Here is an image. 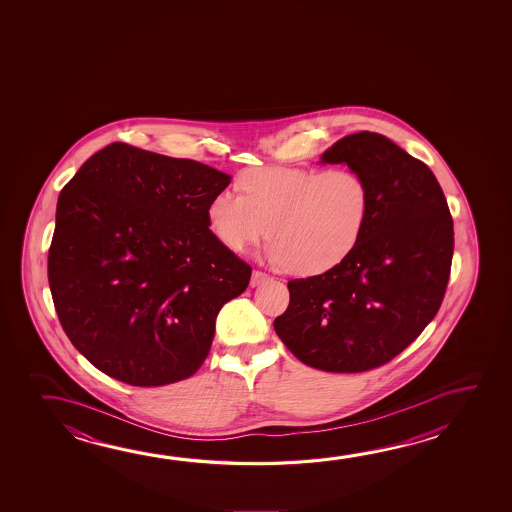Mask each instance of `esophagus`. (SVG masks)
Listing matches in <instances>:
<instances>
[{"label": "esophagus", "mask_w": 512, "mask_h": 512, "mask_svg": "<svg viewBox=\"0 0 512 512\" xmlns=\"http://www.w3.org/2000/svg\"><path fill=\"white\" fill-rule=\"evenodd\" d=\"M268 278V275H266V273H262V271H253L252 280H250V285H252V287H257V285L262 284V282H266Z\"/></svg>", "instance_id": "1"}]
</instances>
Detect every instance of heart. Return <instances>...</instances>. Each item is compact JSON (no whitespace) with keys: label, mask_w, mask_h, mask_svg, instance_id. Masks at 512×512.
<instances>
[{"label":"heart","mask_w":512,"mask_h":512,"mask_svg":"<svg viewBox=\"0 0 512 512\" xmlns=\"http://www.w3.org/2000/svg\"><path fill=\"white\" fill-rule=\"evenodd\" d=\"M237 187L241 194L225 189L210 198L212 234L241 253L268 232L264 257L296 275L316 277L341 266L368 225L371 191L350 168H253L239 175Z\"/></svg>","instance_id":"obj_1"}]
</instances>
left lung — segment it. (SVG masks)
<instances>
[{"mask_svg":"<svg viewBox=\"0 0 512 512\" xmlns=\"http://www.w3.org/2000/svg\"><path fill=\"white\" fill-rule=\"evenodd\" d=\"M321 164H346L371 191L361 243L325 275L289 280L273 323L296 359L330 373H361L403 352L443 302L453 221L427 164L375 132L346 135Z\"/></svg>","mask_w":512,"mask_h":512,"instance_id":"obj_1","label":"left lung"}]
</instances>
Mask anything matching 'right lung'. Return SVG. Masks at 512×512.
Returning a JSON list of instances; mask_svg holds the SVG:
<instances>
[{
	"mask_svg": "<svg viewBox=\"0 0 512 512\" xmlns=\"http://www.w3.org/2000/svg\"><path fill=\"white\" fill-rule=\"evenodd\" d=\"M230 180L196 160L112 143L60 191L51 296L94 368L155 387L202 366L219 310L252 277L207 223L210 198Z\"/></svg>",
	"mask_w": 512,
	"mask_h": 512,
	"instance_id": "1",
	"label": "right lung"
}]
</instances>
